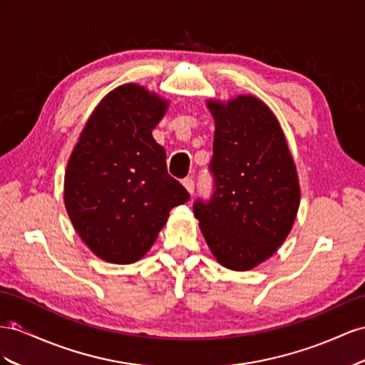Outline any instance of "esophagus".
Masks as SVG:
<instances>
[{
    "instance_id": "esophagus-1",
    "label": "esophagus",
    "mask_w": 365,
    "mask_h": 365,
    "mask_svg": "<svg viewBox=\"0 0 365 365\" xmlns=\"http://www.w3.org/2000/svg\"><path fill=\"white\" fill-rule=\"evenodd\" d=\"M183 186L186 188V191H188L190 194H192L194 190H195V183H194L192 177H186V179H183Z\"/></svg>"
}]
</instances>
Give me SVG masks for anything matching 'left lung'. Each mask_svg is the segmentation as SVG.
<instances>
[{"mask_svg": "<svg viewBox=\"0 0 365 365\" xmlns=\"http://www.w3.org/2000/svg\"><path fill=\"white\" fill-rule=\"evenodd\" d=\"M215 119L210 171L212 195L194 215L222 266L247 270L286 240L299 205L292 155L278 120L262 101L238 96L207 102Z\"/></svg>", "mask_w": 365, "mask_h": 365, "instance_id": "8db88e82", "label": "left lung"}]
</instances>
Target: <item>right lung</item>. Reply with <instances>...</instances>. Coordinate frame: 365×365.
Here are the masks:
<instances>
[{"mask_svg": "<svg viewBox=\"0 0 365 365\" xmlns=\"http://www.w3.org/2000/svg\"><path fill=\"white\" fill-rule=\"evenodd\" d=\"M168 107L136 84L101 101L73 150L64 202L86 245L110 263L128 264L148 252L174 206L190 194L166 170L153 130Z\"/></svg>", "mask_w": 365, "mask_h": 365, "instance_id": "add662e5", "label": "right lung"}]
</instances>
